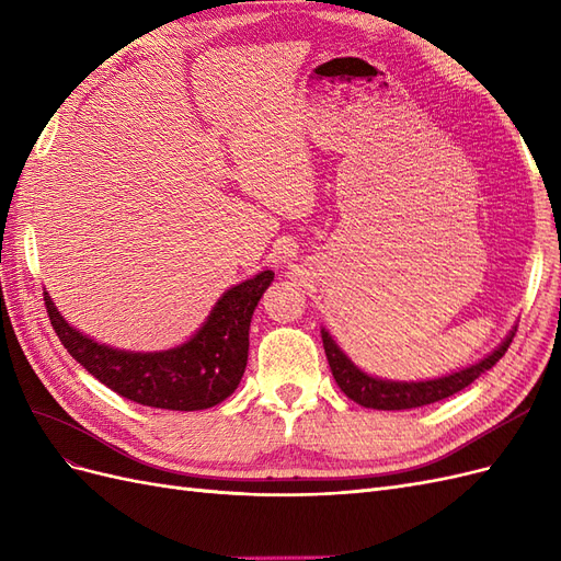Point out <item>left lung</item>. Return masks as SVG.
<instances>
[{
  "label": "left lung",
  "mask_w": 561,
  "mask_h": 561,
  "mask_svg": "<svg viewBox=\"0 0 561 561\" xmlns=\"http://www.w3.org/2000/svg\"><path fill=\"white\" fill-rule=\"evenodd\" d=\"M515 332L507 336L494 353L486 355L484 360L474 363L461 371H454L449 377H439L433 381H416V383L381 381L375 377H367L365 371H360L342 351H339V346L332 342V336L325 330H322V346H325L332 377L336 386L344 390L346 398H351L353 402H358L363 407H369V410H412V407H423V404H433L437 400H445L458 393V390H463L466 386H470L474 379L484 375L486 369H491L503 358L507 346L513 344Z\"/></svg>",
  "instance_id": "left-lung-1"
}]
</instances>
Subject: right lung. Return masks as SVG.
Segmentation results:
<instances>
[{"label": "right lung", "mask_w": 561, "mask_h": 561, "mask_svg": "<svg viewBox=\"0 0 561 561\" xmlns=\"http://www.w3.org/2000/svg\"><path fill=\"white\" fill-rule=\"evenodd\" d=\"M271 280L274 271H262L231 287L190 342L161 353H130L98 344L67 325L48 293L44 304L67 353L100 383L145 407L194 412L219 404L239 388L248 365L250 318Z\"/></svg>", "instance_id": "obj_1"}]
</instances>
